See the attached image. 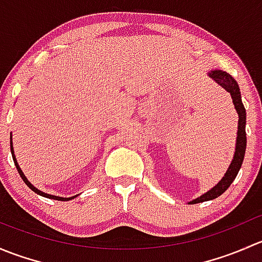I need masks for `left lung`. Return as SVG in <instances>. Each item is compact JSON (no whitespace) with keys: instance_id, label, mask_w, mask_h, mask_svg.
<instances>
[{"instance_id":"obj_1","label":"left lung","mask_w":262,"mask_h":262,"mask_svg":"<svg viewBox=\"0 0 262 262\" xmlns=\"http://www.w3.org/2000/svg\"><path fill=\"white\" fill-rule=\"evenodd\" d=\"M209 76L213 78L214 81L218 84H221L224 90H227V92H229L233 99L234 107H236L237 113H238V132H237V143H236V152H234V157L232 160L231 165H229L228 170H227L226 175L223 176L221 181L213 187L212 190H209L208 192H205L204 195H202L198 199L192 200V204H196V203H203L207 202V200H213L215 198L221 196L236 179L237 173H238L239 168H241L242 162H244L245 152H246V109L242 104L241 100V92H239V87L237 84V82L234 81V78L231 75H228L227 72L223 71H212L209 72Z\"/></svg>"}]
</instances>
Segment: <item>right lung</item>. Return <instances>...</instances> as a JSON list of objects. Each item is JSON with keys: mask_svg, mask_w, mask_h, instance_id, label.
<instances>
[{"mask_svg": "<svg viewBox=\"0 0 262 262\" xmlns=\"http://www.w3.org/2000/svg\"><path fill=\"white\" fill-rule=\"evenodd\" d=\"M11 150H12V143H11ZM12 158H14L15 166H16V168H17L18 173H20L21 179H23L24 182H25V184L28 185V186L30 187V189L33 190L34 192H36V194L41 195V196H44V198H49V199H54V200H62V202H64V200H71V199H73V198H75V196H72V198H59V196H54V195H49V194H46V192L40 191V190H38V189H36V187H34L33 185H31L30 182H29L28 179L25 178V175H24V173H23V171H21V168L18 167V165H17V162H16V158H15V156H14V150H12Z\"/></svg>", "mask_w": 262, "mask_h": 262, "instance_id": "right-lung-1", "label": "right lung"}]
</instances>
